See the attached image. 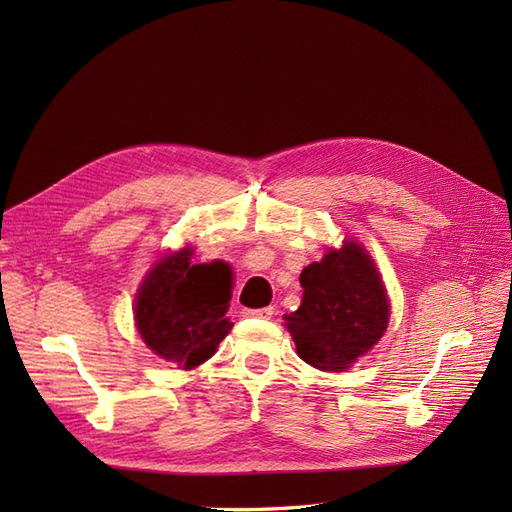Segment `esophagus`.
I'll return each mask as SVG.
<instances>
[{
    "label": "esophagus",
    "mask_w": 512,
    "mask_h": 512,
    "mask_svg": "<svg viewBox=\"0 0 512 512\" xmlns=\"http://www.w3.org/2000/svg\"><path fill=\"white\" fill-rule=\"evenodd\" d=\"M243 316L247 318H265L269 320L273 316V307H260V309H243Z\"/></svg>",
    "instance_id": "esophagus-1"
}]
</instances>
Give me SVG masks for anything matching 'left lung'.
<instances>
[{
    "label": "left lung",
    "mask_w": 512,
    "mask_h": 512,
    "mask_svg": "<svg viewBox=\"0 0 512 512\" xmlns=\"http://www.w3.org/2000/svg\"><path fill=\"white\" fill-rule=\"evenodd\" d=\"M303 299L286 314L297 354L320 371H346L389 327L391 303L365 247L346 239L301 271Z\"/></svg>",
    "instance_id": "8db88e82"
}]
</instances>
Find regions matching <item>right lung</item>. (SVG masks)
<instances>
[{"mask_svg": "<svg viewBox=\"0 0 512 512\" xmlns=\"http://www.w3.org/2000/svg\"><path fill=\"white\" fill-rule=\"evenodd\" d=\"M188 245L162 256L136 292L138 335L164 361L194 369L218 350L232 329L226 312L232 273L222 260L192 265Z\"/></svg>", "mask_w": 512, "mask_h": 512, "instance_id": "obj_1", "label": "right lung"}]
</instances>
